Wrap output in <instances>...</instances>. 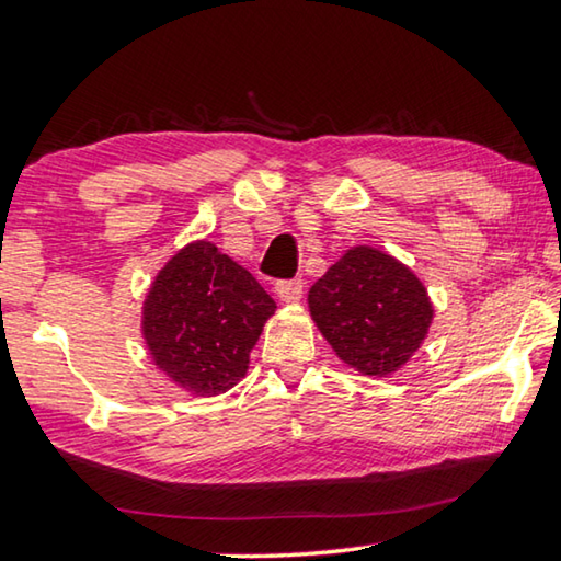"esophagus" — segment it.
Listing matches in <instances>:
<instances>
[{
	"label": "esophagus",
	"mask_w": 561,
	"mask_h": 561,
	"mask_svg": "<svg viewBox=\"0 0 561 561\" xmlns=\"http://www.w3.org/2000/svg\"><path fill=\"white\" fill-rule=\"evenodd\" d=\"M274 291H277V297L284 304H297L301 299V294H304V284H301V279L277 282V287H274Z\"/></svg>",
	"instance_id": "obj_1"
}]
</instances>
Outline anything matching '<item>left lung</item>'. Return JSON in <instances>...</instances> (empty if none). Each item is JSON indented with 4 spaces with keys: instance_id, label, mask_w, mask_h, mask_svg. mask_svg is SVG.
Masks as SVG:
<instances>
[{
    "instance_id": "obj_1",
    "label": "left lung",
    "mask_w": 561,
    "mask_h": 561,
    "mask_svg": "<svg viewBox=\"0 0 561 561\" xmlns=\"http://www.w3.org/2000/svg\"><path fill=\"white\" fill-rule=\"evenodd\" d=\"M307 299L334 354L371 378L401 371L428 339L435 314L428 289L413 270L368 244L341 254Z\"/></svg>"
}]
</instances>
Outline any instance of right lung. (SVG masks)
Instances as JSON below:
<instances>
[{"mask_svg":"<svg viewBox=\"0 0 561 561\" xmlns=\"http://www.w3.org/2000/svg\"><path fill=\"white\" fill-rule=\"evenodd\" d=\"M277 304L215 242L193 240L150 282L140 311L150 360L195 398L227 393L247 376L250 354Z\"/></svg>","mask_w":561,"mask_h":561,"instance_id":"add662e5","label":"right lung"}]
</instances>
